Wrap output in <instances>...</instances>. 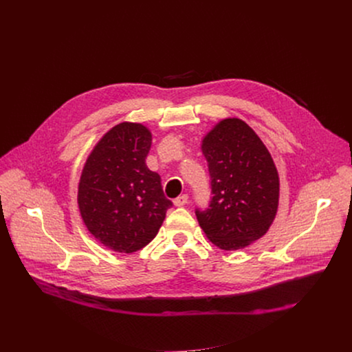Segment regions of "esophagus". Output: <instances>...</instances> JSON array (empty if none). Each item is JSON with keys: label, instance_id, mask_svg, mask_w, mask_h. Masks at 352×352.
<instances>
[{"label": "esophagus", "instance_id": "34e87169", "mask_svg": "<svg viewBox=\"0 0 352 352\" xmlns=\"http://www.w3.org/2000/svg\"><path fill=\"white\" fill-rule=\"evenodd\" d=\"M188 204V196L186 195H181V196H178L177 199H174V205L175 206H184V205H186Z\"/></svg>", "mask_w": 352, "mask_h": 352}]
</instances>
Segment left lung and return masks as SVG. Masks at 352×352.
<instances>
[{
	"instance_id": "1",
	"label": "left lung",
	"mask_w": 352,
	"mask_h": 352,
	"mask_svg": "<svg viewBox=\"0 0 352 352\" xmlns=\"http://www.w3.org/2000/svg\"><path fill=\"white\" fill-rule=\"evenodd\" d=\"M212 179V202L196 210L200 228L223 250L243 249L273 224L280 178L265 143L245 121L226 118L202 139Z\"/></svg>"
}]
</instances>
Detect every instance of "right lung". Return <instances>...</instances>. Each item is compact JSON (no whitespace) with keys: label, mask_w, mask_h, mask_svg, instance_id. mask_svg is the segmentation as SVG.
<instances>
[{"label":"right lung","mask_w":352,"mask_h":352,"mask_svg":"<svg viewBox=\"0 0 352 352\" xmlns=\"http://www.w3.org/2000/svg\"><path fill=\"white\" fill-rule=\"evenodd\" d=\"M152 132L121 122L89 153L78 185V206L87 231L104 246L132 254L152 241L173 206L160 175L146 166Z\"/></svg>","instance_id":"obj_1"}]
</instances>
